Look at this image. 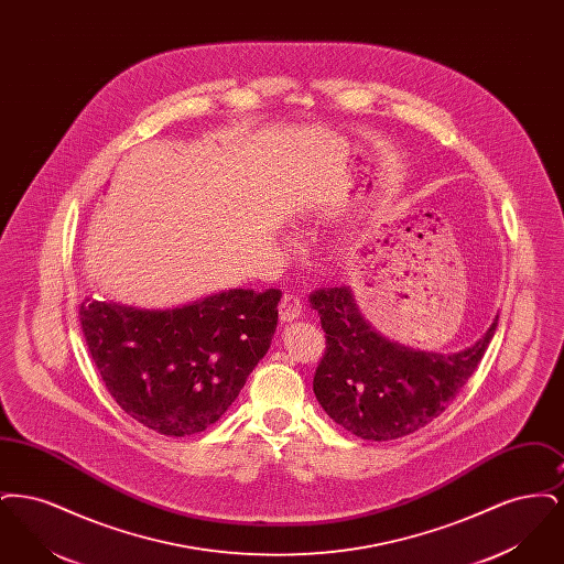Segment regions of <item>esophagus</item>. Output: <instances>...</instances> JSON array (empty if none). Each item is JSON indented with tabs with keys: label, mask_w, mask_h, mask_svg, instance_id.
I'll return each mask as SVG.
<instances>
[{
	"label": "esophagus",
	"mask_w": 564,
	"mask_h": 564,
	"mask_svg": "<svg viewBox=\"0 0 564 564\" xmlns=\"http://www.w3.org/2000/svg\"><path fill=\"white\" fill-rule=\"evenodd\" d=\"M302 308L304 306H302V300L297 295L285 294L281 304H279V317L283 323L295 322L302 315Z\"/></svg>",
	"instance_id": "esophagus-1"
}]
</instances>
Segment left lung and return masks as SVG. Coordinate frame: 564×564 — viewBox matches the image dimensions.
<instances>
[{"label":"left lung","instance_id":"8db88e82","mask_svg":"<svg viewBox=\"0 0 564 564\" xmlns=\"http://www.w3.org/2000/svg\"><path fill=\"white\" fill-rule=\"evenodd\" d=\"M322 317L325 355L313 391L327 416L361 440L387 442L425 427L476 372L499 315L458 352L412 349L389 340L359 311L350 288L311 295Z\"/></svg>","mask_w":564,"mask_h":564}]
</instances>
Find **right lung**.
<instances>
[{
    "mask_svg": "<svg viewBox=\"0 0 564 564\" xmlns=\"http://www.w3.org/2000/svg\"><path fill=\"white\" fill-rule=\"evenodd\" d=\"M281 292L224 290L173 308L86 300L82 332L116 403L148 430L200 433L269 352Z\"/></svg>",
    "mask_w": 564,
    "mask_h": 564,
    "instance_id": "add662e5",
    "label": "right lung"
}]
</instances>
